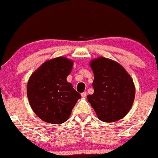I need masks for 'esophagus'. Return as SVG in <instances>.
<instances>
[{
    "label": "esophagus",
    "instance_id": "1",
    "mask_svg": "<svg viewBox=\"0 0 158 158\" xmlns=\"http://www.w3.org/2000/svg\"><path fill=\"white\" fill-rule=\"evenodd\" d=\"M86 95H87V94H86V92H84V93H81V96H82V97H86Z\"/></svg>",
    "mask_w": 158,
    "mask_h": 158
}]
</instances>
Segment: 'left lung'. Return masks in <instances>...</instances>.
I'll return each mask as SVG.
<instances>
[{
  "mask_svg": "<svg viewBox=\"0 0 158 158\" xmlns=\"http://www.w3.org/2000/svg\"><path fill=\"white\" fill-rule=\"evenodd\" d=\"M94 74V93L88 102L102 121L114 122L123 118L131 108L135 86L131 77L120 64L104 57L91 62Z\"/></svg>",
  "mask_w": 158,
  "mask_h": 158,
  "instance_id": "left-lung-1",
  "label": "left lung"
}]
</instances>
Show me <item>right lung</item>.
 Wrapping results in <instances>:
<instances>
[{"label": "right lung", "instance_id": "add662e5", "mask_svg": "<svg viewBox=\"0 0 158 158\" xmlns=\"http://www.w3.org/2000/svg\"><path fill=\"white\" fill-rule=\"evenodd\" d=\"M72 61L58 57L44 62L32 74L27 95L34 112L44 121L61 124L69 119L81 96L66 80Z\"/></svg>", "mask_w": 158, "mask_h": 158}]
</instances>
